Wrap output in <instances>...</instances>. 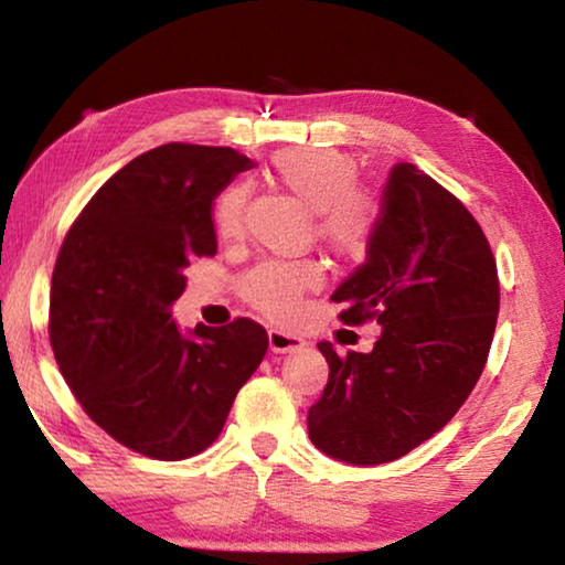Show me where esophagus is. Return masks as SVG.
I'll return each mask as SVG.
<instances>
[{"instance_id":"1","label":"esophagus","mask_w":565,"mask_h":565,"mask_svg":"<svg viewBox=\"0 0 565 565\" xmlns=\"http://www.w3.org/2000/svg\"><path fill=\"white\" fill-rule=\"evenodd\" d=\"M303 347H306V341L301 337H296V333H286L279 329L269 331V349L274 353H296Z\"/></svg>"}]
</instances>
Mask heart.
Masks as SVG:
<instances>
[{"instance_id": "b5f03b06", "label": "heart", "mask_w": 565, "mask_h": 565, "mask_svg": "<svg viewBox=\"0 0 565 565\" xmlns=\"http://www.w3.org/2000/svg\"><path fill=\"white\" fill-rule=\"evenodd\" d=\"M279 184L317 212V234L333 254L361 259L376 234V204L356 186L359 167L351 157L333 149L291 147L271 159ZM246 191L228 186L214 204L218 236L234 238L242 232ZM321 286V271L309 262L256 266L242 284L244 299L274 321H291L301 311L303 294Z\"/></svg>"}]
</instances>
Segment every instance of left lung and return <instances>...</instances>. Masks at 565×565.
<instances>
[{
  "instance_id": "1",
  "label": "left lung",
  "mask_w": 565,
  "mask_h": 565,
  "mask_svg": "<svg viewBox=\"0 0 565 565\" xmlns=\"http://www.w3.org/2000/svg\"><path fill=\"white\" fill-rule=\"evenodd\" d=\"M343 323L376 319L369 353L319 351L329 384L309 408L311 444L353 466L414 451L454 418L489 359L499 274L476 218L416 164L398 161L381 194L376 234L331 294Z\"/></svg>"
}]
</instances>
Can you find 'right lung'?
Masks as SVG:
<instances>
[{"instance_id": "right-lung-1", "label": "right lung", "mask_w": 565, "mask_h": 565, "mask_svg": "<svg viewBox=\"0 0 565 565\" xmlns=\"http://www.w3.org/2000/svg\"><path fill=\"white\" fill-rule=\"evenodd\" d=\"M252 167L228 147L179 141L131 159L54 266L50 341L64 381L94 424L157 461L212 446L269 349L252 319L186 333L171 319L189 262L216 254L214 199Z\"/></svg>"}]
</instances>
